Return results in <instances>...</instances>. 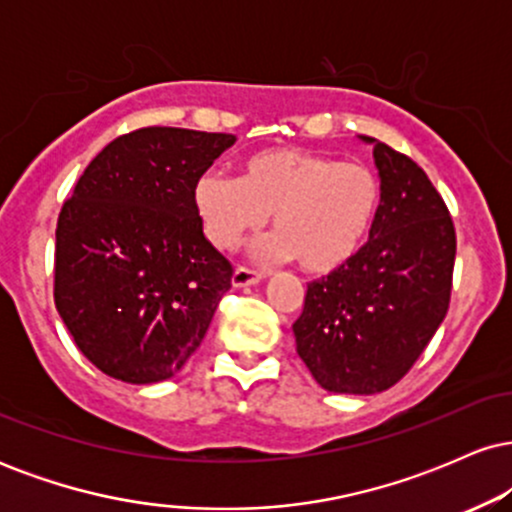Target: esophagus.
Wrapping results in <instances>:
<instances>
[{
	"mask_svg": "<svg viewBox=\"0 0 512 512\" xmlns=\"http://www.w3.org/2000/svg\"><path fill=\"white\" fill-rule=\"evenodd\" d=\"M264 279V272H257V269H250V267H236V272H233V286L236 289H243V286H252V284H260Z\"/></svg>",
	"mask_w": 512,
	"mask_h": 512,
	"instance_id": "esophagus-1",
	"label": "esophagus"
}]
</instances>
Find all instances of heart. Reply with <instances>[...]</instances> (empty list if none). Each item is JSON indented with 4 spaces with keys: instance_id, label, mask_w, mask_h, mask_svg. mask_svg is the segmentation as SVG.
I'll return each instance as SVG.
<instances>
[{
    "instance_id": "heart-1",
    "label": "heart",
    "mask_w": 512,
    "mask_h": 512,
    "mask_svg": "<svg viewBox=\"0 0 512 512\" xmlns=\"http://www.w3.org/2000/svg\"><path fill=\"white\" fill-rule=\"evenodd\" d=\"M380 180L366 163L339 161L298 146L250 154L240 178L207 173L195 207L216 248H238L272 214L269 257H296L305 272L344 267L366 243L380 209Z\"/></svg>"
}]
</instances>
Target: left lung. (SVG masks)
Instances as JSON below:
<instances>
[{
    "label": "left lung",
    "instance_id": "obj_1",
    "mask_svg": "<svg viewBox=\"0 0 512 512\" xmlns=\"http://www.w3.org/2000/svg\"><path fill=\"white\" fill-rule=\"evenodd\" d=\"M380 209L344 267L308 284L296 351L327 392L375 395L407 375L450 305L455 226L428 175L373 137Z\"/></svg>",
    "mask_w": 512,
    "mask_h": 512
}]
</instances>
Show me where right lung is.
<instances>
[{
    "instance_id": "obj_1",
    "label": "right lung",
    "mask_w": 512,
    "mask_h": 512,
    "mask_svg": "<svg viewBox=\"0 0 512 512\" xmlns=\"http://www.w3.org/2000/svg\"><path fill=\"white\" fill-rule=\"evenodd\" d=\"M233 134L144 127L88 163L57 219L55 305L110 378H173L202 344L233 267L204 238L195 185Z\"/></svg>"
}]
</instances>
